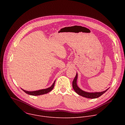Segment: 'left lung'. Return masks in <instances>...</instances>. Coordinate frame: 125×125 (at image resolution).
Returning <instances> with one entry per match:
<instances>
[{"label": "left lung", "instance_id": "1", "mask_svg": "<svg viewBox=\"0 0 125 125\" xmlns=\"http://www.w3.org/2000/svg\"><path fill=\"white\" fill-rule=\"evenodd\" d=\"M77 78H78V74H76V75L72 83L73 88L77 94H78L79 95L82 96H83L84 97H86L87 98H92V99L98 98L100 97L101 95H102L103 94H104L109 89L108 88L105 91H103L102 92H99V93H87V92H84L82 90H81L77 84Z\"/></svg>", "mask_w": 125, "mask_h": 125}]
</instances>
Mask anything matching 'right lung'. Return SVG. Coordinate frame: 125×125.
<instances>
[{
	"mask_svg": "<svg viewBox=\"0 0 125 125\" xmlns=\"http://www.w3.org/2000/svg\"><path fill=\"white\" fill-rule=\"evenodd\" d=\"M55 81H54V83L52 84V85L49 88H47L46 89H43V90H39V91H33V92H28V91H25L23 89L22 90L26 94H28L29 95H42L44 94H46L48 93L49 92H50L51 91H52V89L53 88L54 86V84H55Z\"/></svg>",
	"mask_w": 125,
	"mask_h": 125,
	"instance_id": "right-lung-1",
	"label": "right lung"
}]
</instances>
